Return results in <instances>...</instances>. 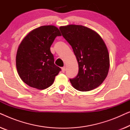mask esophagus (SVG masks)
Returning <instances> with one entry per match:
<instances>
[{
	"mask_svg": "<svg viewBox=\"0 0 130 130\" xmlns=\"http://www.w3.org/2000/svg\"><path fill=\"white\" fill-rule=\"evenodd\" d=\"M61 70H62V72L64 73L65 71H66V67H63L61 68Z\"/></svg>",
	"mask_w": 130,
	"mask_h": 130,
	"instance_id": "obj_1",
	"label": "esophagus"
}]
</instances>
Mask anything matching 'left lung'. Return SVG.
<instances>
[{
    "instance_id": "8db88e82",
    "label": "left lung",
    "mask_w": 130,
    "mask_h": 130,
    "mask_svg": "<svg viewBox=\"0 0 130 130\" xmlns=\"http://www.w3.org/2000/svg\"><path fill=\"white\" fill-rule=\"evenodd\" d=\"M59 29L62 36L72 46L79 64L77 75L70 79L73 87L86 92L100 86L109 68V53L102 38L82 25H69Z\"/></svg>"
}]
</instances>
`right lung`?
<instances>
[{"mask_svg":"<svg viewBox=\"0 0 130 130\" xmlns=\"http://www.w3.org/2000/svg\"><path fill=\"white\" fill-rule=\"evenodd\" d=\"M59 29L53 25L42 26L30 32L19 45L16 64L19 77L28 86L45 89L54 82L61 69L54 64L50 47Z\"/></svg>","mask_w":130,"mask_h":130,"instance_id":"obj_1","label":"right lung"}]
</instances>
